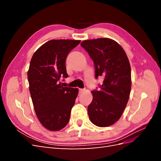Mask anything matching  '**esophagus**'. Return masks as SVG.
<instances>
[{
	"label": "esophagus",
	"instance_id": "obj_1",
	"mask_svg": "<svg viewBox=\"0 0 161 161\" xmlns=\"http://www.w3.org/2000/svg\"><path fill=\"white\" fill-rule=\"evenodd\" d=\"M84 92V89H79V93H82Z\"/></svg>",
	"mask_w": 161,
	"mask_h": 161
}]
</instances>
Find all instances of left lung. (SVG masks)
Wrapping results in <instances>:
<instances>
[{"instance_id":"1","label":"left lung","mask_w":161,"mask_h":161,"mask_svg":"<svg viewBox=\"0 0 161 161\" xmlns=\"http://www.w3.org/2000/svg\"><path fill=\"white\" fill-rule=\"evenodd\" d=\"M80 45L93 60L96 79L104 78L99 90L91 91L89 119L99 127H108L119 120L128 103L131 86L129 60L122 47L109 38L85 40Z\"/></svg>"}]
</instances>
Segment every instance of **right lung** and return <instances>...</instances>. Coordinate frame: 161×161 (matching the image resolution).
I'll list each match as a JSON object with an SVG mask.
<instances>
[{
  "label": "right lung",
  "instance_id": "1",
  "mask_svg": "<svg viewBox=\"0 0 161 161\" xmlns=\"http://www.w3.org/2000/svg\"><path fill=\"white\" fill-rule=\"evenodd\" d=\"M80 40H52L33 53L27 72L33 108L42 125L59 131L69 123L79 93L77 88L63 87L59 80L67 78L65 61Z\"/></svg>",
  "mask_w": 161,
  "mask_h": 161
}]
</instances>
